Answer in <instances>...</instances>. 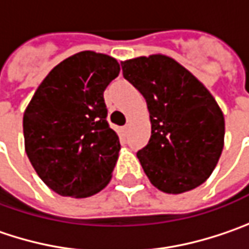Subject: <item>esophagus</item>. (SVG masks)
I'll use <instances>...</instances> for the list:
<instances>
[{
    "label": "esophagus",
    "instance_id": "34e87169",
    "mask_svg": "<svg viewBox=\"0 0 249 249\" xmlns=\"http://www.w3.org/2000/svg\"><path fill=\"white\" fill-rule=\"evenodd\" d=\"M128 128H129V125L128 124L123 126V131H124V134H126V132H128Z\"/></svg>",
    "mask_w": 249,
    "mask_h": 249
}]
</instances>
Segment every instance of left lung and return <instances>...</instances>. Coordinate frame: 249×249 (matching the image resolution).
<instances>
[{"mask_svg": "<svg viewBox=\"0 0 249 249\" xmlns=\"http://www.w3.org/2000/svg\"><path fill=\"white\" fill-rule=\"evenodd\" d=\"M121 67L149 110L151 138L137 152L148 179L172 195L206 182L224 146V115L210 91L168 56L137 57Z\"/></svg>", "mask_w": 249, "mask_h": 249, "instance_id": "left-lung-1", "label": "left lung"}]
</instances>
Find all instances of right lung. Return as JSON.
<instances>
[{
    "mask_svg": "<svg viewBox=\"0 0 249 249\" xmlns=\"http://www.w3.org/2000/svg\"><path fill=\"white\" fill-rule=\"evenodd\" d=\"M118 74L114 57L76 53L45 77L25 110L26 155L60 196L89 197L110 182L121 145L107 121L104 90Z\"/></svg>",
    "mask_w": 249,
    "mask_h": 249,
    "instance_id": "obj_1",
    "label": "right lung"
}]
</instances>
